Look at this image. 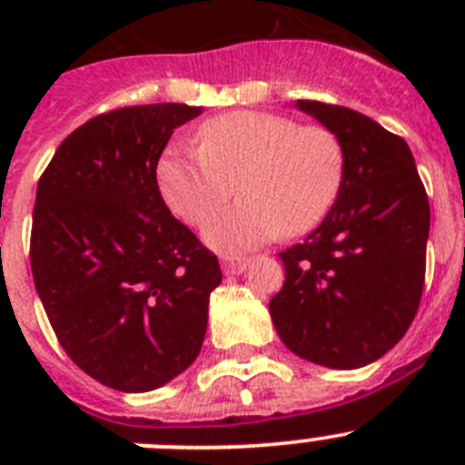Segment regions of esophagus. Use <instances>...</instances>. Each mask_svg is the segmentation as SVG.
I'll list each match as a JSON object with an SVG mask.
<instances>
[{
	"label": "esophagus",
	"instance_id": "obj_1",
	"mask_svg": "<svg viewBox=\"0 0 465 465\" xmlns=\"http://www.w3.org/2000/svg\"><path fill=\"white\" fill-rule=\"evenodd\" d=\"M249 258H223V262H221V268H223L225 274H242L246 270V265H249Z\"/></svg>",
	"mask_w": 465,
	"mask_h": 465
}]
</instances>
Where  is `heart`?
Returning a JSON list of instances; mask_svg holds the SVG:
<instances>
[{
    "label": "heart",
    "mask_w": 465,
    "mask_h": 465,
    "mask_svg": "<svg viewBox=\"0 0 465 465\" xmlns=\"http://www.w3.org/2000/svg\"><path fill=\"white\" fill-rule=\"evenodd\" d=\"M340 182L338 139L270 111L212 118L197 130V151L170 149L158 163L160 193L191 225L204 223L238 183L241 203L204 225V240L225 253L312 230L335 203Z\"/></svg>",
    "instance_id": "b5f03b06"
}]
</instances>
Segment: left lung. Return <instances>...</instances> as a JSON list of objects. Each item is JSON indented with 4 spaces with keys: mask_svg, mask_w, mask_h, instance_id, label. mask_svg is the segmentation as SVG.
<instances>
[{
    "mask_svg": "<svg viewBox=\"0 0 465 465\" xmlns=\"http://www.w3.org/2000/svg\"><path fill=\"white\" fill-rule=\"evenodd\" d=\"M295 106L338 137L342 182L322 225L279 253L286 279L270 314L300 359L363 368L401 342L419 310L429 197L405 139L347 106Z\"/></svg>",
    "mask_w": 465,
    "mask_h": 465,
    "instance_id": "left-lung-1",
    "label": "left lung"
}]
</instances>
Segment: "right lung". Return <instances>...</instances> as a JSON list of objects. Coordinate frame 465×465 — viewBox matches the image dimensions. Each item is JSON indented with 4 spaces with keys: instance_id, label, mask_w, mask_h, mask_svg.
<instances>
[{
    "instance_id": "1",
    "label": "right lung",
    "mask_w": 465,
    "mask_h": 465,
    "mask_svg": "<svg viewBox=\"0 0 465 465\" xmlns=\"http://www.w3.org/2000/svg\"><path fill=\"white\" fill-rule=\"evenodd\" d=\"M200 106H123L76 127L44 170L32 213L36 293L69 359L142 393L197 359L219 261L176 221L155 167Z\"/></svg>"
}]
</instances>
